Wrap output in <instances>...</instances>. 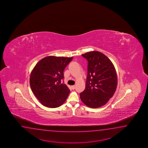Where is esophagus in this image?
Returning a JSON list of instances; mask_svg holds the SVG:
<instances>
[{
  "instance_id": "1",
  "label": "esophagus",
  "mask_w": 148,
  "mask_h": 148,
  "mask_svg": "<svg viewBox=\"0 0 148 148\" xmlns=\"http://www.w3.org/2000/svg\"><path fill=\"white\" fill-rule=\"evenodd\" d=\"M71 88H72V89L74 90V89H75V86H71Z\"/></svg>"
}]
</instances>
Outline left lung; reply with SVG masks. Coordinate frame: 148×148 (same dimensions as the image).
<instances>
[{
  "label": "left lung",
  "mask_w": 148,
  "mask_h": 148,
  "mask_svg": "<svg viewBox=\"0 0 148 148\" xmlns=\"http://www.w3.org/2000/svg\"><path fill=\"white\" fill-rule=\"evenodd\" d=\"M82 56L88 63L86 88L80 97L89 107H100L116 91L118 80L115 68L110 59L99 51L87 52Z\"/></svg>",
  "instance_id": "left-lung-1"
}]
</instances>
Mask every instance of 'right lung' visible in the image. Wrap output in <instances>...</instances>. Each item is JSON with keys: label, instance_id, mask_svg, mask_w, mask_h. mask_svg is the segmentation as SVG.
I'll return each mask as SVG.
<instances>
[{"label": "right lung", "instance_id": "1", "mask_svg": "<svg viewBox=\"0 0 148 148\" xmlns=\"http://www.w3.org/2000/svg\"><path fill=\"white\" fill-rule=\"evenodd\" d=\"M73 57L48 56L36 64L30 77L32 92L44 106L55 108L66 101L70 93L61 82L64 71Z\"/></svg>", "mask_w": 148, "mask_h": 148}]
</instances>
